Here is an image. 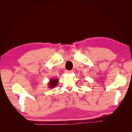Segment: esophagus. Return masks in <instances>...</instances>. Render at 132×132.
<instances>
[{"label":"esophagus","instance_id":"obj_1","mask_svg":"<svg viewBox=\"0 0 132 132\" xmlns=\"http://www.w3.org/2000/svg\"><path fill=\"white\" fill-rule=\"evenodd\" d=\"M72 71H73L72 70H66L65 73H67V74H69V73H70L72 72Z\"/></svg>","mask_w":132,"mask_h":132}]
</instances>
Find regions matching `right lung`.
Wrapping results in <instances>:
<instances>
[{"label": "right lung", "instance_id": "add662e5", "mask_svg": "<svg viewBox=\"0 0 132 132\" xmlns=\"http://www.w3.org/2000/svg\"><path fill=\"white\" fill-rule=\"evenodd\" d=\"M59 82V79H51L50 80V81L48 82V88H55Z\"/></svg>", "mask_w": 132, "mask_h": 132}]
</instances>
